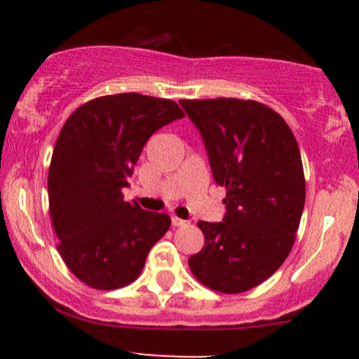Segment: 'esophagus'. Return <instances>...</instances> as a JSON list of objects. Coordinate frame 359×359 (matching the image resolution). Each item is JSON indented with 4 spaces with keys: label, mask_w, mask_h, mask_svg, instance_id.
<instances>
[{
    "label": "esophagus",
    "mask_w": 359,
    "mask_h": 359,
    "mask_svg": "<svg viewBox=\"0 0 359 359\" xmlns=\"http://www.w3.org/2000/svg\"><path fill=\"white\" fill-rule=\"evenodd\" d=\"M172 226L173 227H184V226H187V220L179 219V217H172Z\"/></svg>",
    "instance_id": "esophagus-1"
}]
</instances>
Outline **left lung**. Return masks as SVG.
<instances>
[{
  "label": "left lung",
  "mask_w": 359,
  "mask_h": 359,
  "mask_svg": "<svg viewBox=\"0 0 359 359\" xmlns=\"http://www.w3.org/2000/svg\"><path fill=\"white\" fill-rule=\"evenodd\" d=\"M200 130L224 222H198L205 247L189 259L210 290L243 293L273 276L295 243L306 203L299 144L283 118L257 100H180Z\"/></svg>",
  "instance_id": "8db88e82"
}]
</instances>
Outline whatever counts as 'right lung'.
Segmentation results:
<instances>
[{
    "instance_id": "1",
    "label": "right lung",
    "mask_w": 359,
    "mask_h": 359,
    "mask_svg": "<svg viewBox=\"0 0 359 359\" xmlns=\"http://www.w3.org/2000/svg\"><path fill=\"white\" fill-rule=\"evenodd\" d=\"M180 118L173 100L130 92L88 100L64 123L48 170L50 217L60 257L88 287L135 281L170 229L166 213L130 205L121 191L149 137Z\"/></svg>"
}]
</instances>
